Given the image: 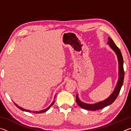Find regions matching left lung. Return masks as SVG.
Listing matches in <instances>:
<instances>
[{
  "mask_svg": "<svg viewBox=\"0 0 131 131\" xmlns=\"http://www.w3.org/2000/svg\"><path fill=\"white\" fill-rule=\"evenodd\" d=\"M108 42L107 44H109L110 47L112 48L113 50L116 52V54L117 56V58H118V82H117V85L116 86V88L114 90L113 92L111 94L110 96L106 99L105 100L103 101L99 102L94 104H87L85 103L81 102L80 100L78 95H76V102L78 104V105L80 106L81 108H84L85 110H89L92 111H95L97 110H100L101 108L107 106L108 105H111L114 102V101L116 100V98L118 96V95L120 91L121 88L122 87V85L123 84L124 82V67H123V58L122 56L121 52L119 48L115 44L113 40L108 37Z\"/></svg>",
  "mask_w": 131,
  "mask_h": 131,
  "instance_id": "obj_1",
  "label": "left lung"
}]
</instances>
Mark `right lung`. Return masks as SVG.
<instances>
[{
  "instance_id": "1",
  "label": "right lung",
  "mask_w": 131,
  "mask_h": 131,
  "mask_svg": "<svg viewBox=\"0 0 131 131\" xmlns=\"http://www.w3.org/2000/svg\"><path fill=\"white\" fill-rule=\"evenodd\" d=\"M55 96H56V95H55ZM55 97H54V99H55ZM54 102H55V101H54L52 102V103L51 104V105H50L49 106H48V107L47 108H46V109H44V110H40V111H39V112H32V111L29 110H26V109H24V108H22V107H19V106H18V105H17V104H15V103H14V104H15V106H16L18 108H19V109L21 110H23V111H25V112H29V113L32 112V113H42L46 112V111H47L48 109H49L50 107H51V106H52L53 105H54Z\"/></svg>"
}]
</instances>
